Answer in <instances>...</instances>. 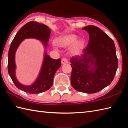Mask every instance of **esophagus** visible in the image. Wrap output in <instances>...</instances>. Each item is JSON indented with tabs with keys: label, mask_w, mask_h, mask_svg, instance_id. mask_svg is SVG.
I'll return each mask as SVG.
<instances>
[{
	"label": "esophagus",
	"mask_w": 128,
	"mask_h": 128,
	"mask_svg": "<svg viewBox=\"0 0 128 128\" xmlns=\"http://www.w3.org/2000/svg\"><path fill=\"white\" fill-rule=\"evenodd\" d=\"M67 62H68V60L66 58H64L61 60V63L62 64H66V63H67Z\"/></svg>",
	"instance_id": "obj_1"
}]
</instances>
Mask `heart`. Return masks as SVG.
<instances>
[{"instance_id": "1", "label": "heart", "mask_w": 128, "mask_h": 128, "mask_svg": "<svg viewBox=\"0 0 128 128\" xmlns=\"http://www.w3.org/2000/svg\"><path fill=\"white\" fill-rule=\"evenodd\" d=\"M76 39L77 36L74 34L62 36L57 38L56 43L59 46L64 48L68 47L73 44L70 48V52L72 54H78L83 48L84 42L81 39L76 40Z\"/></svg>"}]
</instances>
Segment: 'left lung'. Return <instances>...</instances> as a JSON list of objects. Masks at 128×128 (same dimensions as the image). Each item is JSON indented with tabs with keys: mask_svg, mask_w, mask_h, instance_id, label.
<instances>
[{
	"mask_svg": "<svg viewBox=\"0 0 128 128\" xmlns=\"http://www.w3.org/2000/svg\"><path fill=\"white\" fill-rule=\"evenodd\" d=\"M82 30L89 33V43L83 54L70 60V82L78 92L95 93L114 79L118 64L116 47L112 39L98 27L89 25Z\"/></svg>",
	"mask_w": 128,
	"mask_h": 128,
	"instance_id": "1",
	"label": "left lung"
}]
</instances>
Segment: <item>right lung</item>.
Returning <instances> with one entry per match:
<instances>
[{"label": "right lung", "mask_w": 128, "mask_h": 128, "mask_svg": "<svg viewBox=\"0 0 128 128\" xmlns=\"http://www.w3.org/2000/svg\"><path fill=\"white\" fill-rule=\"evenodd\" d=\"M50 32L51 30L47 26L36 21H30L21 27L11 42L8 53V73L15 86L26 92L35 94L49 90L52 86L56 72L61 66V59H53L45 52L43 62L38 78L30 86H24L19 83L15 76L16 51L21 42L27 38H34L42 41L46 48L48 45Z\"/></svg>", "instance_id": "obj_1"}]
</instances>
